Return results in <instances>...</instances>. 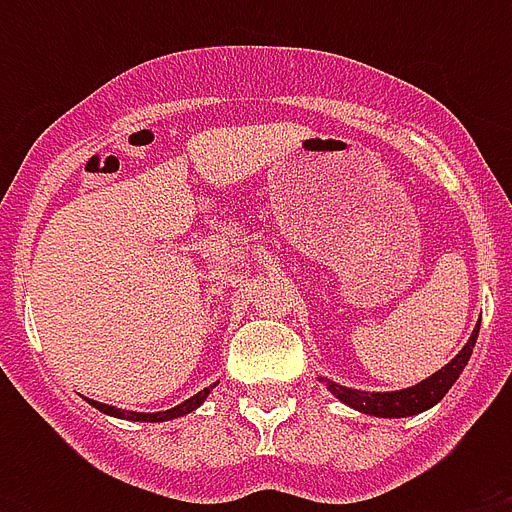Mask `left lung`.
Instances as JSON below:
<instances>
[{
    "instance_id": "1",
    "label": "left lung",
    "mask_w": 512,
    "mask_h": 512,
    "mask_svg": "<svg viewBox=\"0 0 512 512\" xmlns=\"http://www.w3.org/2000/svg\"><path fill=\"white\" fill-rule=\"evenodd\" d=\"M478 327L473 329L470 340L462 345V350L449 361L446 366H441L436 374H430L428 380L417 382L412 388L404 390H388V393H369V390H356L345 388L340 382H332L327 377H321V382L327 385V390L335 398H340L342 404H348L350 409H356L361 414H369V417H412V414H420L430 406H436L441 398L449 393L457 377L462 374V369L468 366L470 356H473V348H476L478 340Z\"/></svg>"
}]
</instances>
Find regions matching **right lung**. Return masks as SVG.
<instances>
[{
	"label": "right lung",
	"mask_w": 512,
	"mask_h": 512,
	"mask_svg": "<svg viewBox=\"0 0 512 512\" xmlns=\"http://www.w3.org/2000/svg\"><path fill=\"white\" fill-rule=\"evenodd\" d=\"M217 385V382H215ZM215 385H209V388L199 390L196 396L185 398L183 404L172 406L167 412H124V409H116V406H108V404H100V401H92L87 398L95 409H100L103 414H111V417H119V420H132V422H167V420H177V417H183V414H191L193 409H199L204 401H207L209 390L215 388Z\"/></svg>",
	"instance_id": "obj_1"
}]
</instances>
